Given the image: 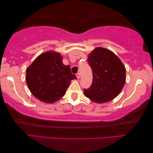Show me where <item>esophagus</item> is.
Returning a JSON list of instances; mask_svg holds the SVG:
<instances>
[{
    "instance_id": "obj_1",
    "label": "esophagus",
    "mask_w": 153,
    "mask_h": 153,
    "mask_svg": "<svg viewBox=\"0 0 153 153\" xmlns=\"http://www.w3.org/2000/svg\"><path fill=\"white\" fill-rule=\"evenodd\" d=\"M76 76L77 77V79H80V73H79V72H77V73L76 74Z\"/></svg>"
}]
</instances>
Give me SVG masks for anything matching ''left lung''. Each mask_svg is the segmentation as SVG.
I'll use <instances>...</instances> for the list:
<instances>
[{
	"mask_svg": "<svg viewBox=\"0 0 153 153\" xmlns=\"http://www.w3.org/2000/svg\"><path fill=\"white\" fill-rule=\"evenodd\" d=\"M93 72L91 87L84 89L85 96L96 103H104L115 98L126 82V67L111 50L96 47L88 56Z\"/></svg>",
	"mask_w": 153,
	"mask_h": 153,
	"instance_id": "8db88e82",
	"label": "left lung"
}]
</instances>
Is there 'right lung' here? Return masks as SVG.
Here are the masks:
<instances>
[{
	"label": "right lung",
	"mask_w": 153,
	"mask_h": 153,
	"mask_svg": "<svg viewBox=\"0 0 153 153\" xmlns=\"http://www.w3.org/2000/svg\"><path fill=\"white\" fill-rule=\"evenodd\" d=\"M59 53H41L26 69L27 85L32 94L45 103L52 104L63 97L72 79L71 68L62 63Z\"/></svg>",
	"instance_id": "1"
}]
</instances>
